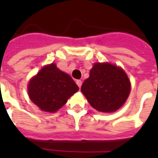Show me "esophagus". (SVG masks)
<instances>
[{"label": "esophagus", "instance_id": "34e87169", "mask_svg": "<svg viewBox=\"0 0 158 158\" xmlns=\"http://www.w3.org/2000/svg\"><path fill=\"white\" fill-rule=\"evenodd\" d=\"M76 84H77V85L80 88L81 85H82V81H81V80H77V81H76Z\"/></svg>", "mask_w": 158, "mask_h": 158}]
</instances>
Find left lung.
Segmentation results:
<instances>
[{
  "instance_id": "left-lung-1",
  "label": "left lung",
  "mask_w": 158,
  "mask_h": 158,
  "mask_svg": "<svg viewBox=\"0 0 158 158\" xmlns=\"http://www.w3.org/2000/svg\"><path fill=\"white\" fill-rule=\"evenodd\" d=\"M81 91L95 109L115 112L123 105L130 92V83L124 71L110 63H96Z\"/></svg>"
}]
</instances>
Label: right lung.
I'll list each match as a JSON object with an SVG mask.
<instances>
[{
	"instance_id": "1",
	"label": "right lung",
	"mask_w": 158,
	"mask_h": 158,
	"mask_svg": "<svg viewBox=\"0 0 158 158\" xmlns=\"http://www.w3.org/2000/svg\"><path fill=\"white\" fill-rule=\"evenodd\" d=\"M29 98L45 112L55 113L79 90L73 79L52 63L45 66L28 86Z\"/></svg>"
}]
</instances>
